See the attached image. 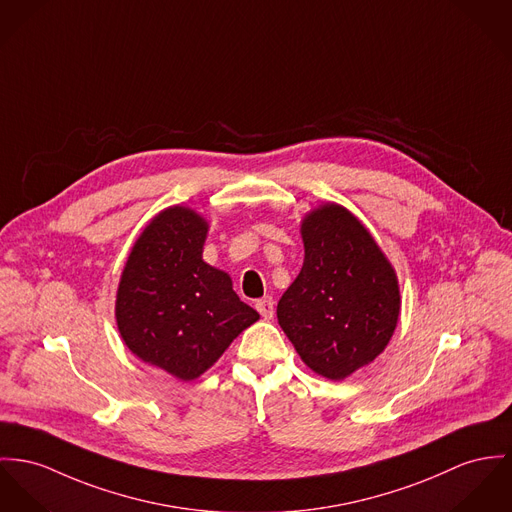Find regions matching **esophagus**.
Returning a JSON list of instances; mask_svg holds the SVG:
<instances>
[{
	"label": "esophagus",
	"mask_w": 512,
	"mask_h": 512,
	"mask_svg": "<svg viewBox=\"0 0 512 512\" xmlns=\"http://www.w3.org/2000/svg\"><path fill=\"white\" fill-rule=\"evenodd\" d=\"M255 308H257L259 314L263 315V319H267V321L275 317V300L271 296H265V298L257 300Z\"/></svg>",
	"instance_id": "34e87169"
}]
</instances>
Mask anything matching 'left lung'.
Here are the masks:
<instances>
[{"label": "left lung", "mask_w": 512, "mask_h": 512, "mask_svg": "<svg viewBox=\"0 0 512 512\" xmlns=\"http://www.w3.org/2000/svg\"><path fill=\"white\" fill-rule=\"evenodd\" d=\"M304 265L276 306L302 360L343 380L386 349L399 317L394 269L343 206L325 204L302 224Z\"/></svg>", "instance_id": "8db88e82"}]
</instances>
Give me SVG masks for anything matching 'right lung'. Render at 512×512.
Instances as JSON below:
<instances>
[{
  "instance_id": "1",
  "label": "right lung",
  "mask_w": 512,
  "mask_h": 512,
  "mask_svg": "<svg viewBox=\"0 0 512 512\" xmlns=\"http://www.w3.org/2000/svg\"><path fill=\"white\" fill-rule=\"evenodd\" d=\"M206 232L193 210H163L138 237L118 284V331L126 347L185 382L259 319L237 298L232 278L202 261Z\"/></svg>"
}]
</instances>
